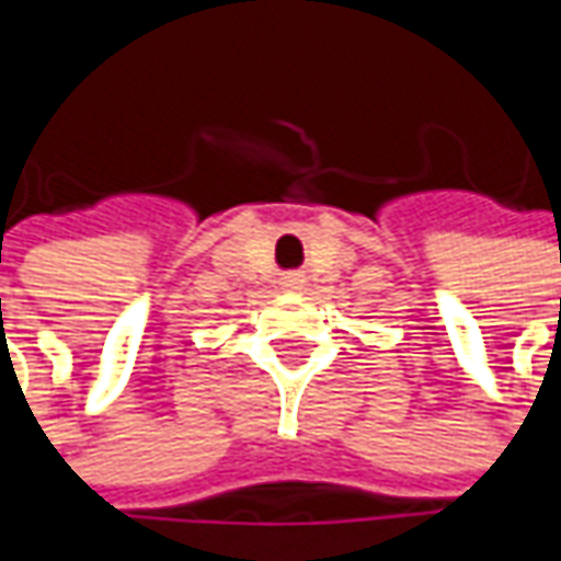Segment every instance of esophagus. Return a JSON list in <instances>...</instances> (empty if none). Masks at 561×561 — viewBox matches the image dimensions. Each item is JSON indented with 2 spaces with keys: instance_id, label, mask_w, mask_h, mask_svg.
Wrapping results in <instances>:
<instances>
[{
  "instance_id": "1",
  "label": "esophagus",
  "mask_w": 561,
  "mask_h": 561,
  "mask_svg": "<svg viewBox=\"0 0 561 561\" xmlns=\"http://www.w3.org/2000/svg\"><path fill=\"white\" fill-rule=\"evenodd\" d=\"M299 287H302L299 277H284V290H299Z\"/></svg>"
}]
</instances>
